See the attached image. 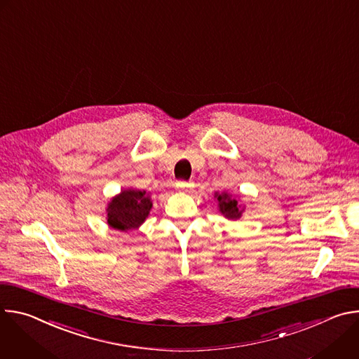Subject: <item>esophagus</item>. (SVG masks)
Here are the masks:
<instances>
[{
  "instance_id": "obj_1",
  "label": "esophagus",
  "mask_w": 359,
  "mask_h": 359,
  "mask_svg": "<svg viewBox=\"0 0 359 359\" xmlns=\"http://www.w3.org/2000/svg\"><path fill=\"white\" fill-rule=\"evenodd\" d=\"M176 187H177L179 190H189V189L193 187V183H191V182H177V183H176Z\"/></svg>"
}]
</instances>
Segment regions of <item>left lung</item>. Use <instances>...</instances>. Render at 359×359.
<instances>
[{
  "label": "left lung",
  "instance_id": "1",
  "mask_svg": "<svg viewBox=\"0 0 359 359\" xmlns=\"http://www.w3.org/2000/svg\"><path fill=\"white\" fill-rule=\"evenodd\" d=\"M215 197L217 198V203H219V210L226 219L237 220L241 217L244 208H241V204L236 200V197H233L227 191H223L220 194L216 193Z\"/></svg>",
  "mask_w": 359,
  "mask_h": 359
}]
</instances>
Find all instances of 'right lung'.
<instances>
[{
  "label": "right lung",
  "instance_id": "add662e5",
  "mask_svg": "<svg viewBox=\"0 0 359 359\" xmlns=\"http://www.w3.org/2000/svg\"><path fill=\"white\" fill-rule=\"evenodd\" d=\"M150 209L151 200L144 190H122L108 204V224L121 231L136 230L146 220Z\"/></svg>",
  "mask_w": 359,
  "mask_h": 359
}]
</instances>
